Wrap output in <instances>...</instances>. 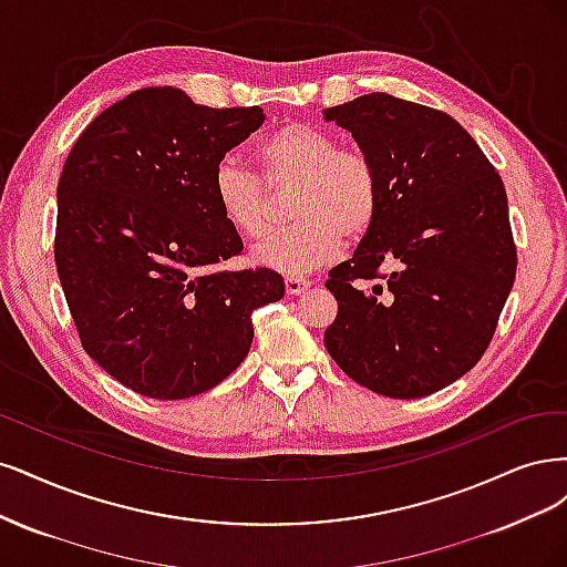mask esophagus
Returning <instances> with one entry per match:
<instances>
[{
	"instance_id": "34e87169",
	"label": "esophagus",
	"mask_w": 567,
	"mask_h": 567,
	"mask_svg": "<svg viewBox=\"0 0 567 567\" xmlns=\"http://www.w3.org/2000/svg\"><path fill=\"white\" fill-rule=\"evenodd\" d=\"M310 287V280H306V278H295V276H287L285 278V289H287V295H301V291H306Z\"/></svg>"
}]
</instances>
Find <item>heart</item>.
I'll return each mask as SVG.
<instances>
[{"mask_svg":"<svg viewBox=\"0 0 567 567\" xmlns=\"http://www.w3.org/2000/svg\"><path fill=\"white\" fill-rule=\"evenodd\" d=\"M257 159L272 188L297 184L291 216L297 224L254 249V261L285 276H303L334 261L346 237L360 240L377 221L381 181L374 162L308 122H287L259 145ZM224 221L249 240L270 233L272 203L257 174L221 159L212 176Z\"/></svg>","mask_w":567,"mask_h":567,"instance_id":"obj_1","label":"heart"}]
</instances>
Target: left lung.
I'll list each match as a JSON object with an SVG mask.
<instances>
[{
    "instance_id": "1",
    "label": "left lung",
    "mask_w": 567,
    "mask_h": 567,
    "mask_svg": "<svg viewBox=\"0 0 567 567\" xmlns=\"http://www.w3.org/2000/svg\"><path fill=\"white\" fill-rule=\"evenodd\" d=\"M324 120L351 132L381 181L374 226L324 282L339 306L327 353L379 395L441 391L483 358L514 287L502 178L464 126L429 105L379 91ZM383 262L394 270L381 274Z\"/></svg>"
}]
</instances>
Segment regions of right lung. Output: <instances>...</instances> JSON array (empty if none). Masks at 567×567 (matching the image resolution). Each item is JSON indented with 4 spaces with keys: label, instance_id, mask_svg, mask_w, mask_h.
Returning a JSON list of instances; mask_svg holds the SVG:
<instances>
[{
    "label": "right lung",
    "instance_id": "add662e5",
    "mask_svg": "<svg viewBox=\"0 0 567 567\" xmlns=\"http://www.w3.org/2000/svg\"><path fill=\"white\" fill-rule=\"evenodd\" d=\"M264 111L148 86L91 122L63 164L53 257L84 351L141 395L184 400L237 370L251 313L280 301L270 268L214 270L243 251L212 176Z\"/></svg>",
    "mask_w": 567,
    "mask_h": 567
}]
</instances>
